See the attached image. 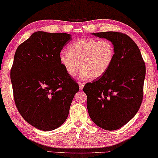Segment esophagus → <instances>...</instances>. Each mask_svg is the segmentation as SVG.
Instances as JSON below:
<instances>
[{
    "label": "esophagus",
    "mask_w": 158,
    "mask_h": 158,
    "mask_svg": "<svg viewBox=\"0 0 158 158\" xmlns=\"http://www.w3.org/2000/svg\"><path fill=\"white\" fill-rule=\"evenodd\" d=\"M78 85H79V89H81V90H82V89H83V87L85 85V83H84V82H79Z\"/></svg>",
    "instance_id": "esophagus-1"
}]
</instances>
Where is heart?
Here are the masks:
<instances>
[{
	"mask_svg": "<svg viewBox=\"0 0 158 158\" xmlns=\"http://www.w3.org/2000/svg\"><path fill=\"white\" fill-rule=\"evenodd\" d=\"M115 56L114 44L109 40L81 38L69 46V51H62L59 60L70 76L74 77L82 67L77 80L98 78L103 76Z\"/></svg>",
	"mask_w": 158,
	"mask_h": 158,
	"instance_id": "heart-1",
	"label": "heart"
}]
</instances>
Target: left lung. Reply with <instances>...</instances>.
Segmentation results:
<instances>
[{
    "instance_id": "left-lung-1",
    "label": "left lung",
    "mask_w": 158,
    "mask_h": 158,
    "mask_svg": "<svg viewBox=\"0 0 158 158\" xmlns=\"http://www.w3.org/2000/svg\"><path fill=\"white\" fill-rule=\"evenodd\" d=\"M113 44L115 56L103 76L83 88L89 117L99 127L118 129L133 118L143 95L145 65L140 49L128 35L117 31L91 33Z\"/></svg>"
}]
</instances>
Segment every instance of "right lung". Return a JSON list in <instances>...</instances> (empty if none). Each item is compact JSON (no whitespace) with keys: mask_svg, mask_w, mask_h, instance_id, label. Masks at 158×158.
<instances>
[{"mask_svg":"<svg viewBox=\"0 0 158 158\" xmlns=\"http://www.w3.org/2000/svg\"><path fill=\"white\" fill-rule=\"evenodd\" d=\"M71 40L70 34L38 31L15 54L10 71L15 102L24 119L44 131L65 122L79 90L59 60L60 51Z\"/></svg>","mask_w":158,"mask_h":158,"instance_id":"right-lung-1","label":"right lung"}]
</instances>
